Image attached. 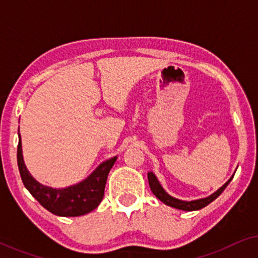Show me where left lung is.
I'll list each match as a JSON object with an SVG mask.
<instances>
[{
	"label": "left lung",
	"mask_w": 258,
	"mask_h": 258,
	"mask_svg": "<svg viewBox=\"0 0 258 258\" xmlns=\"http://www.w3.org/2000/svg\"><path fill=\"white\" fill-rule=\"evenodd\" d=\"M234 175H232L231 177L229 178L228 181L225 182L224 184L221 186L220 189H217L214 194H211L210 196L204 197V199L192 200V201L178 200V199H176V197H172L171 195H169V194L163 189V186L161 185V183L158 182L156 175H155L153 171L148 172V181H149V185H150L151 191H153L154 195L156 196L157 199L161 201V202H163L165 206L175 208V209H178V210L195 211V210L202 209V208L207 207L208 204L213 202L214 200H216L217 197L220 196L222 192H223V190L227 188L228 184H229V183H230V181L232 179V177H234Z\"/></svg>",
	"instance_id": "left-lung-1"
}]
</instances>
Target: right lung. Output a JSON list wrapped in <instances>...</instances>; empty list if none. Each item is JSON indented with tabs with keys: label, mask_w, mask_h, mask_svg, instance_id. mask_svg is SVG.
Listing matches in <instances>:
<instances>
[{
	"label": "right lung",
	"mask_w": 258,
	"mask_h": 258,
	"mask_svg": "<svg viewBox=\"0 0 258 258\" xmlns=\"http://www.w3.org/2000/svg\"><path fill=\"white\" fill-rule=\"evenodd\" d=\"M22 141L19 134L17 164L21 178L35 200L51 214L63 217L82 216L98 207L104 195L108 174L115 164L117 156L102 162L91 174L76 184L66 188H51L37 182L26 167L23 160Z\"/></svg>",
	"instance_id": "add662e5"
}]
</instances>
